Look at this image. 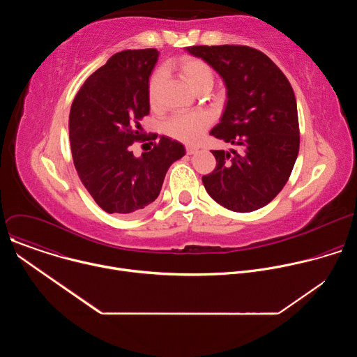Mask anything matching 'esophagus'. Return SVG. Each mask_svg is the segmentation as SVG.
<instances>
[{
    "label": "esophagus",
    "mask_w": 357,
    "mask_h": 357,
    "mask_svg": "<svg viewBox=\"0 0 357 357\" xmlns=\"http://www.w3.org/2000/svg\"><path fill=\"white\" fill-rule=\"evenodd\" d=\"M195 152H197V146H193V145H188L186 146V154L188 155H193Z\"/></svg>",
    "instance_id": "34e87169"
}]
</instances>
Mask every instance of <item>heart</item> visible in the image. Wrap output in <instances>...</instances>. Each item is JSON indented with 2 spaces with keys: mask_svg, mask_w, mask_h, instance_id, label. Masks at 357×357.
Returning <instances> with one entry per match:
<instances>
[{
  "mask_svg": "<svg viewBox=\"0 0 357 357\" xmlns=\"http://www.w3.org/2000/svg\"><path fill=\"white\" fill-rule=\"evenodd\" d=\"M176 72L181 79L196 93L203 90H211L215 82L213 69L197 58L185 56L181 58L175 65ZM162 83V75L157 72L151 77L148 84V100L149 105L154 107L158 103L160 89ZM212 123V117L206 112H193V113H181L172 116L164 126V130L168 135L183 141L193 142L196 141L202 132L205 131Z\"/></svg>",
  "mask_w": 357,
  "mask_h": 357,
  "instance_id": "obj_1",
  "label": "heart"
}]
</instances>
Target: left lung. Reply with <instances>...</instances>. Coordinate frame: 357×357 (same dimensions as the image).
<instances>
[{"label":"left lung","mask_w":357,"mask_h":357,"mask_svg":"<svg viewBox=\"0 0 357 357\" xmlns=\"http://www.w3.org/2000/svg\"><path fill=\"white\" fill-rule=\"evenodd\" d=\"M226 86V106L211 135L234 148L212 151L216 168L203 185L223 208L257 211L281 192L299 151L294 90L263 52L248 46H189Z\"/></svg>","instance_id":"1"}]
</instances>
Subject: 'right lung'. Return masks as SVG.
Listing matches in <instances>:
<instances>
[{"mask_svg":"<svg viewBox=\"0 0 357 357\" xmlns=\"http://www.w3.org/2000/svg\"><path fill=\"white\" fill-rule=\"evenodd\" d=\"M158 50H123L97 69L76 94L69 116V138L79 178L107 213H138L154 202L169 167L185 146L160 137L149 152L130 149L144 137L138 123L149 114V76Z\"/></svg>","mask_w":357,"mask_h":357,"instance_id":"right-lung-1","label":"right lung"}]
</instances>
